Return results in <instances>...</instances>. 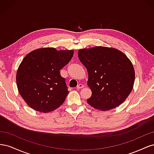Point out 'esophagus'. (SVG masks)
<instances>
[{
	"mask_svg": "<svg viewBox=\"0 0 154 154\" xmlns=\"http://www.w3.org/2000/svg\"><path fill=\"white\" fill-rule=\"evenodd\" d=\"M83 87H84V85H83V84H82V83H80V84H78L77 85V87H76L77 89H80V88H82Z\"/></svg>",
	"mask_w": 154,
	"mask_h": 154,
	"instance_id": "obj_1",
	"label": "esophagus"
}]
</instances>
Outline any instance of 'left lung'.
<instances>
[{
	"instance_id": "left-lung-1",
	"label": "left lung",
	"mask_w": 154,
	"mask_h": 154,
	"mask_svg": "<svg viewBox=\"0 0 154 154\" xmlns=\"http://www.w3.org/2000/svg\"><path fill=\"white\" fill-rule=\"evenodd\" d=\"M78 58L88 72L92 96L87 103L96 109L109 110L122 104L131 92L135 71L122 51L98 46L78 51Z\"/></svg>"
}]
</instances>
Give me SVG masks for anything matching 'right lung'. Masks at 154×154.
Wrapping results in <instances>:
<instances>
[{"label":"right lung","instance_id":"add662e5","mask_svg":"<svg viewBox=\"0 0 154 154\" xmlns=\"http://www.w3.org/2000/svg\"><path fill=\"white\" fill-rule=\"evenodd\" d=\"M73 54V50L46 48L32 51L23 59L16 81L20 96L31 108L47 113L62 105L69 91L60 71Z\"/></svg>","mask_w":154,"mask_h":154}]
</instances>
